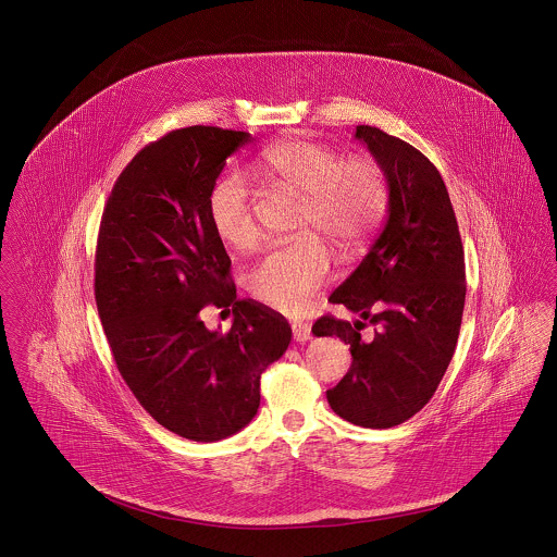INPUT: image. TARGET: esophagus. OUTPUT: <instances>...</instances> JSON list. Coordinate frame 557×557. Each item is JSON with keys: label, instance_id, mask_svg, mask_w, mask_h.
I'll use <instances>...</instances> for the list:
<instances>
[{"label": "esophagus", "instance_id": "esophagus-1", "mask_svg": "<svg viewBox=\"0 0 557 557\" xmlns=\"http://www.w3.org/2000/svg\"><path fill=\"white\" fill-rule=\"evenodd\" d=\"M292 334H294V341L296 343H307V341H311V325L309 323H305V321H294L292 323Z\"/></svg>", "mask_w": 557, "mask_h": 557}]
</instances>
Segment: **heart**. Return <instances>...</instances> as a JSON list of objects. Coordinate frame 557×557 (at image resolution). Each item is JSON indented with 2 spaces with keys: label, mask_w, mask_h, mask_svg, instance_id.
Segmentation results:
<instances>
[{
  "label": "heart",
  "mask_w": 557,
  "mask_h": 557,
  "mask_svg": "<svg viewBox=\"0 0 557 557\" xmlns=\"http://www.w3.org/2000/svg\"><path fill=\"white\" fill-rule=\"evenodd\" d=\"M259 169L275 186L300 196L296 230L302 236L273 248L248 275V288L269 307L302 313L330 277L332 257L318 238L350 252L368 238L386 205V180L375 160L346 157L307 139H286L265 148ZM207 212L214 236L234 250L259 239L252 189L242 173L212 184Z\"/></svg>",
  "instance_id": "b5f03b06"
}]
</instances>
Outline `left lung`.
Returning a JSON list of instances; mask_svg holds the SVG:
<instances>
[{"label": "left lung", "instance_id": "obj_1", "mask_svg": "<svg viewBox=\"0 0 557 557\" xmlns=\"http://www.w3.org/2000/svg\"><path fill=\"white\" fill-rule=\"evenodd\" d=\"M355 137L384 171L388 212L361 265L330 296L359 319L323 315L313 334L350 345V368L325 393L334 413L363 428H393L424 407L449 368L466 302V261L436 166L377 127L359 125ZM368 322L374 334L361 337Z\"/></svg>", "mask_w": 557, "mask_h": 557}]
</instances>
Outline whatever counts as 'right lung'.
Returning a JSON list of instances; mask_svg holds the SVG:
<instances>
[{
    "instance_id": "1",
    "label": "right lung",
    "mask_w": 557,
    "mask_h": 557,
    "mask_svg": "<svg viewBox=\"0 0 557 557\" xmlns=\"http://www.w3.org/2000/svg\"><path fill=\"white\" fill-rule=\"evenodd\" d=\"M250 133L194 125L141 148L108 196L96 246V305L119 373L166 430L214 443L248 424L261 373L290 345L286 318L238 298L207 198ZM207 306L235 313L211 333Z\"/></svg>"
}]
</instances>
